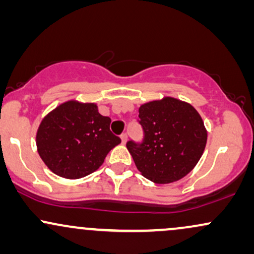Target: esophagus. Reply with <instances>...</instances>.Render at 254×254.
<instances>
[{
  "label": "esophagus",
  "instance_id": "obj_1",
  "mask_svg": "<svg viewBox=\"0 0 254 254\" xmlns=\"http://www.w3.org/2000/svg\"><path fill=\"white\" fill-rule=\"evenodd\" d=\"M121 139H122V143H125V142H127V133H122L121 135Z\"/></svg>",
  "mask_w": 254,
  "mask_h": 254
}]
</instances>
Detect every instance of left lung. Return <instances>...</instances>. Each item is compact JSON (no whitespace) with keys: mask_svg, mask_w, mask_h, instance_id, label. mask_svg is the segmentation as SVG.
Returning <instances> with one entry per match:
<instances>
[{"mask_svg":"<svg viewBox=\"0 0 254 254\" xmlns=\"http://www.w3.org/2000/svg\"><path fill=\"white\" fill-rule=\"evenodd\" d=\"M142 143L129 141L127 148L137 170L150 182L170 184L193 170L205 149L203 119L191 104L164 97L141 105Z\"/></svg>","mask_w":254,"mask_h":254,"instance_id":"left-lung-1","label":"left lung"}]
</instances>
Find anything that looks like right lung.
I'll return each instance as SVG.
<instances>
[{"instance_id": "right-lung-1", "label": "right lung", "mask_w": 254, "mask_h": 254, "mask_svg": "<svg viewBox=\"0 0 254 254\" xmlns=\"http://www.w3.org/2000/svg\"><path fill=\"white\" fill-rule=\"evenodd\" d=\"M111 119L94 103L68 100L40 122L37 150L51 172L65 179H80L103 165L121 138L110 131Z\"/></svg>"}]
</instances>
